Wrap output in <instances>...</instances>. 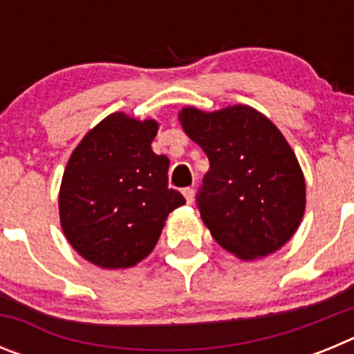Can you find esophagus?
I'll list each match as a JSON object with an SVG mask.
<instances>
[{
  "mask_svg": "<svg viewBox=\"0 0 354 354\" xmlns=\"http://www.w3.org/2000/svg\"><path fill=\"white\" fill-rule=\"evenodd\" d=\"M183 195L184 198H186L187 204H193V200H195V189H193V187H184Z\"/></svg>",
  "mask_w": 354,
  "mask_h": 354,
  "instance_id": "34e87169",
  "label": "esophagus"
}]
</instances>
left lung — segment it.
Returning <instances> with one entry per match:
<instances>
[{
    "instance_id": "left-lung-1",
    "label": "left lung",
    "mask_w": 354,
    "mask_h": 354,
    "mask_svg": "<svg viewBox=\"0 0 354 354\" xmlns=\"http://www.w3.org/2000/svg\"><path fill=\"white\" fill-rule=\"evenodd\" d=\"M179 120L209 158L196 205L216 243L245 261L282 248L305 212V179L277 126L243 104L184 108Z\"/></svg>"
}]
</instances>
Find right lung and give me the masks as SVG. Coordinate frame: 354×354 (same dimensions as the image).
Segmentation results:
<instances>
[{
    "label": "right lung",
    "mask_w": 354,
    "mask_h": 354,
    "mask_svg": "<svg viewBox=\"0 0 354 354\" xmlns=\"http://www.w3.org/2000/svg\"><path fill=\"white\" fill-rule=\"evenodd\" d=\"M156 134L154 120L113 113L68 159L60 187L62 228L92 264L108 270L138 264L158 243L167 216L186 204L168 187V158L150 147Z\"/></svg>",
    "instance_id": "right-lung-1"
}]
</instances>
